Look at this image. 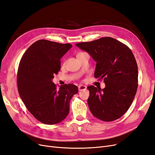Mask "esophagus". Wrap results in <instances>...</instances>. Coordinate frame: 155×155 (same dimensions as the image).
Instances as JSON below:
<instances>
[{"label": "esophagus", "instance_id": "esophagus-1", "mask_svg": "<svg viewBox=\"0 0 155 155\" xmlns=\"http://www.w3.org/2000/svg\"><path fill=\"white\" fill-rule=\"evenodd\" d=\"M78 91H83V90H85L87 89V87L85 86V85H79L78 86Z\"/></svg>", "mask_w": 155, "mask_h": 155}]
</instances>
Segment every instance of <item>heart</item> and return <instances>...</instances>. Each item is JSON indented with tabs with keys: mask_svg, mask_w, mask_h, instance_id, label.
Returning <instances> with one entry per match:
<instances>
[{
	"mask_svg": "<svg viewBox=\"0 0 155 155\" xmlns=\"http://www.w3.org/2000/svg\"><path fill=\"white\" fill-rule=\"evenodd\" d=\"M80 53H82V52H80ZM78 54H79V53H78Z\"/></svg>",
	"mask_w": 155,
	"mask_h": 155,
	"instance_id": "1",
	"label": "heart"
}]
</instances>
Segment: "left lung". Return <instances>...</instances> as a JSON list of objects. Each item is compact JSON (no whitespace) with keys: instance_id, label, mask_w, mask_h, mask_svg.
Instances as JSON below:
<instances>
[{"instance_id":"1","label":"left lung","mask_w":155,"mask_h":155,"mask_svg":"<svg viewBox=\"0 0 155 155\" xmlns=\"http://www.w3.org/2000/svg\"><path fill=\"white\" fill-rule=\"evenodd\" d=\"M96 62L94 77L104 79L105 87H87L89 109L101 121L121 117L132 104L138 87V67L132 51L117 39L105 37L76 44Z\"/></svg>"}]
</instances>
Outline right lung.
I'll return each mask as SVG.
<instances>
[{"mask_svg": "<svg viewBox=\"0 0 155 155\" xmlns=\"http://www.w3.org/2000/svg\"><path fill=\"white\" fill-rule=\"evenodd\" d=\"M72 47L40 39L26 50L20 60L17 86L20 98L32 115L47 124L64 120L70 111V101L78 93L77 86L62 85L59 89L52 82L61 70V59Z\"/></svg>", "mask_w": 155, "mask_h": 155, "instance_id": "1", "label": "right lung"}]
</instances>
